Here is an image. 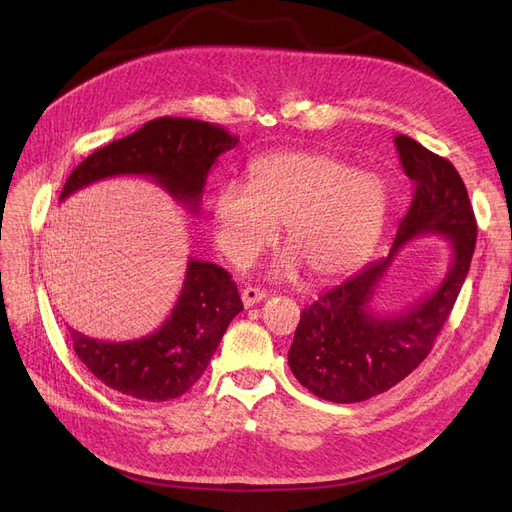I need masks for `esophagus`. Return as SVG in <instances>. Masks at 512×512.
<instances>
[{
	"instance_id": "34e87169",
	"label": "esophagus",
	"mask_w": 512,
	"mask_h": 512,
	"mask_svg": "<svg viewBox=\"0 0 512 512\" xmlns=\"http://www.w3.org/2000/svg\"><path fill=\"white\" fill-rule=\"evenodd\" d=\"M241 299H243L245 307H252V305H256L260 301H265L267 299V292L260 290V288H254V286H247V288L241 290Z\"/></svg>"
}]
</instances>
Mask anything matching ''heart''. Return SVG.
Segmentation results:
<instances>
[{"mask_svg":"<svg viewBox=\"0 0 512 512\" xmlns=\"http://www.w3.org/2000/svg\"><path fill=\"white\" fill-rule=\"evenodd\" d=\"M386 215L382 181L316 151H273L256 158L245 188L224 183L211 203V232L220 252L245 267L277 239L292 250L275 271L303 262L316 280H333L371 254Z\"/></svg>","mask_w":512,"mask_h":512,"instance_id":"1","label":"heart"}]
</instances>
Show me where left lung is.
<instances>
[{
  "instance_id": "obj_1",
  "label": "left lung",
  "mask_w": 512,
  "mask_h": 512,
  "mask_svg": "<svg viewBox=\"0 0 512 512\" xmlns=\"http://www.w3.org/2000/svg\"><path fill=\"white\" fill-rule=\"evenodd\" d=\"M395 147L414 181V196L391 254L305 307L288 350L294 378L335 404H356L389 391L425 361L451 316L474 254L476 218L457 168L406 134L395 136ZM425 234H442L452 245L443 284L404 313L376 315L370 299L396 252Z\"/></svg>"
}]
</instances>
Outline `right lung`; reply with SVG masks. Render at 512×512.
<instances>
[{"label":"right lung","instance_id":"right-lung-1","mask_svg":"<svg viewBox=\"0 0 512 512\" xmlns=\"http://www.w3.org/2000/svg\"><path fill=\"white\" fill-rule=\"evenodd\" d=\"M237 136L207 121L160 117L91 153L72 170L59 200L108 177H149L177 203L198 211L207 175ZM243 309L228 271L190 258L173 312L158 331L130 342H102L68 327L74 352L108 389L145 401L183 395L203 376L230 320Z\"/></svg>","mask_w":512,"mask_h":512}]
</instances>
